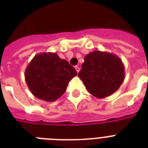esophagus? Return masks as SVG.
<instances>
[{"instance_id":"obj_1","label":"esophagus","mask_w":148,"mask_h":148,"mask_svg":"<svg viewBox=\"0 0 148 148\" xmlns=\"http://www.w3.org/2000/svg\"><path fill=\"white\" fill-rule=\"evenodd\" d=\"M75 70H76V71L78 73V72L80 71V67H79L78 66H76V67H75Z\"/></svg>"}]
</instances>
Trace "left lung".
<instances>
[{"label": "left lung", "instance_id": "8db88e82", "mask_svg": "<svg viewBox=\"0 0 148 148\" xmlns=\"http://www.w3.org/2000/svg\"><path fill=\"white\" fill-rule=\"evenodd\" d=\"M78 77L90 95L104 98L117 91L123 83L124 64L114 53L94 51L84 57Z\"/></svg>", "mask_w": 148, "mask_h": 148}]
</instances>
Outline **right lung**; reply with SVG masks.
Masks as SVG:
<instances>
[{
    "label": "right lung",
    "mask_w": 148,
    "mask_h": 148,
    "mask_svg": "<svg viewBox=\"0 0 148 148\" xmlns=\"http://www.w3.org/2000/svg\"><path fill=\"white\" fill-rule=\"evenodd\" d=\"M76 75L74 67L56 52L36 54L24 72L27 85L32 95L47 102L61 97L69 81Z\"/></svg>",
    "instance_id": "obj_1"
}]
</instances>
